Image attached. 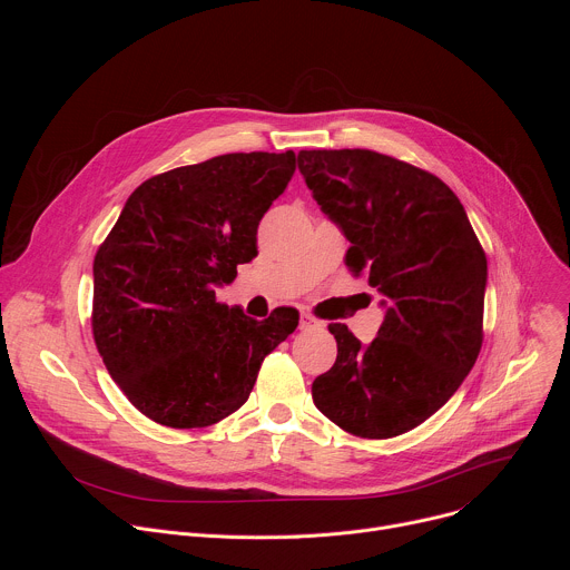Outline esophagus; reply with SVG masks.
<instances>
[{
	"label": "esophagus",
	"mask_w": 570,
	"mask_h": 570,
	"mask_svg": "<svg viewBox=\"0 0 570 570\" xmlns=\"http://www.w3.org/2000/svg\"><path fill=\"white\" fill-rule=\"evenodd\" d=\"M322 327H324V322L317 320L315 315H311V313H302V315H299V330H302V332L322 330Z\"/></svg>",
	"instance_id": "34e87169"
}]
</instances>
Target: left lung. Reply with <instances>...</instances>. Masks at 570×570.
Listing matches in <instances>:
<instances>
[{"label":"left lung","mask_w":570,"mask_h":570,"mask_svg":"<svg viewBox=\"0 0 570 570\" xmlns=\"http://www.w3.org/2000/svg\"><path fill=\"white\" fill-rule=\"evenodd\" d=\"M313 198L341 225L345 264L387 302L370 345L334 322L338 356L313 403L343 431L387 440L453 396L482 347L487 257L458 196L433 174L367 150H299Z\"/></svg>","instance_id":"left-lung-1"}]
</instances>
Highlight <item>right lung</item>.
I'll list each match as a JSON object with an SVG mask.
<instances>
[{
	"mask_svg": "<svg viewBox=\"0 0 570 570\" xmlns=\"http://www.w3.org/2000/svg\"><path fill=\"white\" fill-rule=\"evenodd\" d=\"M295 153H227L141 183L95 257L92 334L121 392L169 429L212 426L248 401L299 313L264 322L216 299L257 257V227Z\"/></svg>",
	"mask_w": 570,
	"mask_h": 570,
	"instance_id": "1",
	"label": "right lung"
}]
</instances>
